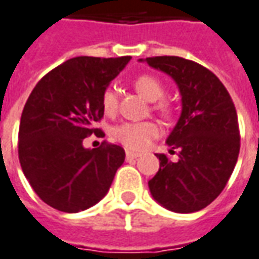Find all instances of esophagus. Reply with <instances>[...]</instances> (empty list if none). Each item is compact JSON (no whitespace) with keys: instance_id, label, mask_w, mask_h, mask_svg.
<instances>
[{"instance_id":"esophagus-1","label":"esophagus","mask_w":259,"mask_h":259,"mask_svg":"<svg viewBox=\"0 0 259 259\" xmlns=\"http://www.w3.org/2000/svg\"><path fill=\"white\" fill-rule=\"evenodd\" d=\"M137 157H140L139 153H135V151H126V160H135Z\"/></svg>"}]
</instances>
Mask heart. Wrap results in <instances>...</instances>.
I'll return each instance as SVG.
<instances>
[{"label":"heart","mask_w":259,"mask_h":259,"mask_svg":"<svg viewBox=\"0 0 259 259\" xmlns=\"http://www.w3.org/2000/svg\"><path fill=\"white\" fill-rule=\"evenodd\" d=\"M136 91L139 92L142 97L154 102L164 95V85L160 79L155 78L153 75L143 74L139 75L133 82ZM101 106L106 115H113L117 108V94L116 91L108 87L102 95H101ZM155 109L161 113L167 115L169 112V105L165 101H160L155 104ZM160 135V126L153 122V120H146V122H124L116 126L113 129V137L116 139L120 144H123L126 148L130 150H143L150 144V142Z\"/></svg>","instance_id":"1"}]
</instances>
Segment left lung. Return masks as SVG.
Masks as SVG:
<instances>
[{
  "label": "left lung",
  "instance_id": "1",
  "mask_svg": "<svg viewBox=\"0 0 259 259\" xmlns=\"http://www.w3.org/2000/svg\"><path fill=\"white\" fill-rule=\"evenodd\" d=\"M146 63L177 82L182 101L181 116L167 139L169 151H180L178 161L157 154L160 169L148 181L150 192L168 210H202L222 193L236 167L240 153L236 106L222 81L195 61L157 56Z\"/></svg>",
  "mask_w": 259,
  "mask_h": 259
}]
</instances>
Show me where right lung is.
Segmentation results:
<instances>
[{
    "label": "right lung",
    "instance_id": "add662e5",
    "mask_svg": "<svg viewBox=\"0 0 259 259\" xmlns=\"http://www.w3.org/2000/svg\"><path fill=\"white\" fill-rule=\"evenodd\" d=\"M130 56H79L53 68L36 84L23 108L18 154L36 195L66 213L85 210L108 193L124 150L102 143L85 148L84 139L102 130L101 95Z\"/></svg>",
    "mask_w": 259,
    "mask_h": 259
}]
</instances>
